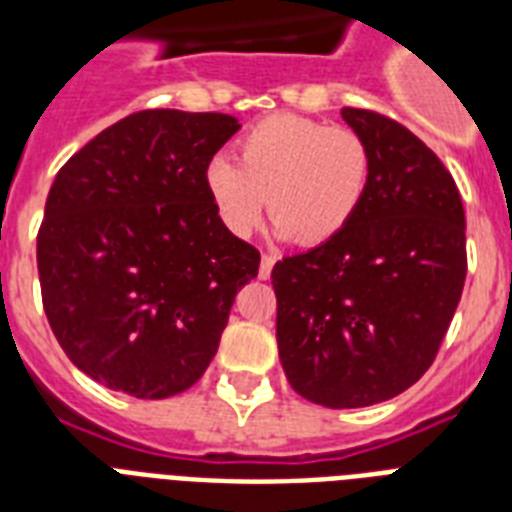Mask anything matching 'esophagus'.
I'll return each mask as SVG.
<instances>
[{
	"mask_svg": "<svg viewBox=\"0 0 512 512\" xmlns=\"http://www.w3.org/2000/svg\"><path fill=\"white\" fill-rule=\"evenodd\" d=\"M273 265H276V255H271V252H265L263 260H260V279H268V276H271Z\"/></svg>",
	"mask_w": 512,
	"mask_h": 512,
	"instance_id": "34e87169",
	"label": "esophagus"
}]
</instances>
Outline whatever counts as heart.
<instances>
[{
    "label": "heart",
    "mask_w": 512,
    "mask_h": 512,
    "mask_svg": "<svg viewBox=\"0 0 512 512\" xmlns=\"http://www.w3.org/2000/svg\"><path fill=\"white\" fill-rule=\"evenodd\" d=\"M236 161L215 156L201 175L225 231L252 236L268 204L273 223L300 247L340 236L372 175V154L358 132L292 114L252 124L236 143Z\"/></svg>",
    "instance_id": "obj_1"
}]
</instances>
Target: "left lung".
Listing matches in <instances>:
<instances>
[{"label":"left lung","mask_w":512,"mask_h":512,"mask_svg":"<svg viewBox=\"0 0 512 512\" xmlns=\"http://www.w3.org/2000/svg\"><path fill=\"white\" fill-rule=\"evenodd\" d=\"M342 119L372 154L348 228L273 265L276 340L289 385L356 409L428 372L465 287V209L454 177L404 124L366 108Z\"/></svg>","instance_id":"1"}]
</instances>
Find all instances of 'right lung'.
<instances>
[{"mask_svg": "<svg viewBox=\"0 0 512 512\" xmlns=\"http://www.w3.org/2000/svg\"><path fill=\"white\" fill-rule=\"evenodd\" d=\"M241 124L148 108L76 151L36 236L42 303L66 356L100 385L170 398L215 358L260 252L223 228L204 167Z\"/></svg>", "mask_w": 512, "mask_h": 512, "instance_id": "right-lung-1", "label": "right lung"}]
</instances>
